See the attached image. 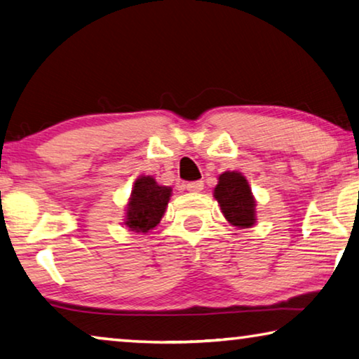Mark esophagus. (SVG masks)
Returning <instances> with one entry per match:
<instances>
[{"instance_id":"1","label":"esophagus","mask_w":359,"mask_h":359,"mask_svg":"<svg viewBox=\"0 0 359 359\" xmlns=\"http://www.w3.org/2000/svg\"><path fill=\"white\" fill-rule=\"evenodd\" d=\"M185 189L189 190L190 193H200L204 189V184H203V180L189 182V184H185Z\"/></svg>"}]
</instances>
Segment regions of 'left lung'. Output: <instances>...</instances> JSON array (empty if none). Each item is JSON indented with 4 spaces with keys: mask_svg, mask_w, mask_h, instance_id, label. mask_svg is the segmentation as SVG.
<instances>
[{
    "mask_svg": "<svg viewBox=\"0 0 359 359\" xmlns=\"http://www.w3.org/2000/svg\"><path fill=\"white\" fill-rule=\"evenodd\" d=\"M214 198L217 200L222 214L230 225L236 229H251L255 225V206L257 201L252 195L248 179L238 170H225L217 179Z\"/></svg>",
    "mask_w": 359,
    "mask_h": 359,
    "instance_id": "1",
    "label": "left lung"
}]
</instances>
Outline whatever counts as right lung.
I'll list each match as a JSON object with an SVG mask.
<instances>
[{"label":"right lung","instance_id":"right-lung-1","mask_svg":"<svg viewBox=\"0 0 359 359\" xmlns=\"http://www.w3.org/2000/svg\"><path fill=\"white\" fill-rule=\"evenodd\" d=\"M172 189L159 185L151 175H140L135 179L133 191L126 204L124 222L126 229L135 233H149L155 229L166 212Z\"/></svg>","mask_w":359,"mask_h":359}]
</instances>
